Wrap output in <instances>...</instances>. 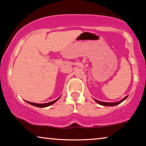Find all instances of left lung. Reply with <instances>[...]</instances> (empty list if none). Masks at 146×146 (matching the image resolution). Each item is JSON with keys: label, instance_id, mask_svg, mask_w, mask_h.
Segmentation results:
<instances>
[{"label": "left lung", "instance_id": "1", "mask_svg": "<svg viewBox=\"0 0 146 146\" xmlns=\"http://www.w3.org/2000/svg\"><path fill=\"white\" fill-rule=\"evenodd\" d=\"M127 98V96L125 97L124 98L123 100H121V101H119V102H100V101L99 100H95L96 102L97 103H98V104L102 105V106H116V105L120 104V103H121L123 101L125 100V99H126Z\"/></svg>", "mask_w": 146, "mask_h": 146}]
</instances>
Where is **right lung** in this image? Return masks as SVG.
I'll use <instances>...</instances> for the list:
<instances>
[{"label":"right lung","instance_id":"add662e5","mask_svg":"<svg viewBox=\"0 0 146 146\" xmlns=\"http://www.w3.org/2000/svg\"><path fill=\"white\" fill-rule=\"evenodd\" d=\"M59 98H60V97H59ZM59 98H58V99L55 100H54V101H52V102H48V103H45V104H36V103L30 102H27V103H29V104H30L33 105V106H36V107H40V108H44V107L49 106L50 105H51V104H54V103L55 102H56V101L58 100V99H59Z\"/></svg>","mask_w":146,"mask_h":146}]
</instances>
